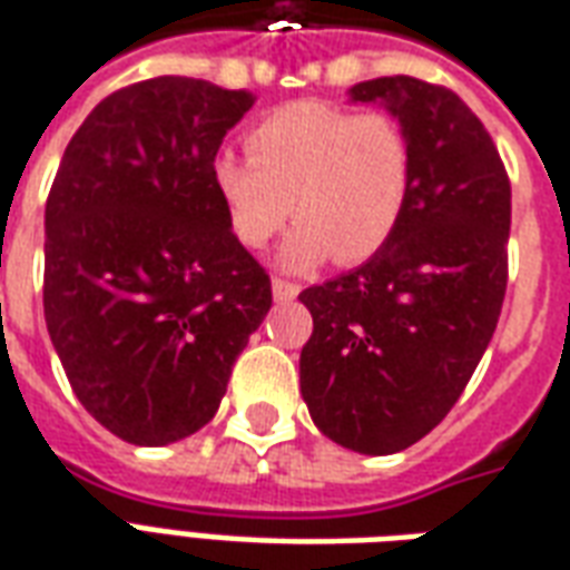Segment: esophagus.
Listing matches in <instances>:
<instances>
[{"label": "esophagus", "instance_id": "esophagus-1", "mask_svg": "<svg viewBox=\"0 0 570 570\" xmlns=\"http://www.w3.org/2000/svg\"><path fill=\"white\" fill-rule=\"evenodd\" d=\"M272 293H274V298H277V302H289V298L298 296V284H289V281H281V277H274Z\"/></svg>", "mask_w": 570, "mask_h": 570}]
</instances>
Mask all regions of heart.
Wrapping results in <instances>:
<instances>
[{
	"label": "heart",
	"instance_id": "1",
	"mask_svg": "<svg viewBox=\"0 0 570 570\" xmlns=\"http://www.w3.org/2000/svg\"><path fill=\"white\" fill-rule=\"evenodd\" d=\"M247 158L219 151L210 186L237 244L262 249L293 213L281 268L311 272L333 256L357 265L394 237L415 176L406 128L384 112L302 100L247 130Z\"/></svg>",
	"mask_w": 570,
	"mask_h": 570
}]
</instances>
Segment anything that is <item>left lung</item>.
<instances>
[{"label": "left lung", "mask_w": 570, "mask_h": 570, "mask_svg": "<svg viewBox=\"0 0 570 570\" xmlns=\"http://www.w3.org/2000/svg\"><path fill=\"white\" fill-rule=\"evenodd\" d=\"M406 128L415 176L394 237L360 268L302 293L314 333L302 396L323 436L394 454L428 436L476 372L507 293L510 179L466 104L412 76L360 81Z\"/></svg>", "instance_id": "1"}]
</instances>
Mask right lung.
Instances as JSON below:
<instances>
[{"instance_id": "1", "label": "right lung", "mask_w": 570, "mask_h": 570, "mask_svg": "<svg viewBox=\"0 0 570 570\" xmlns=\"http://www.w3.org/2000/svg\"><path fill=\"white\" fill-rule=\"evenodd\" d=\"M253 94L158 76L109 94L45 204V323L79 403L118 440L167 445L216 415L272 281L210 186Z\"/></svg>"}]
</instances>
